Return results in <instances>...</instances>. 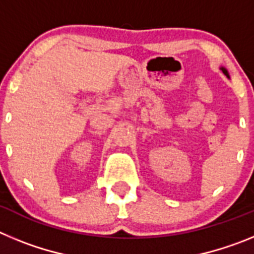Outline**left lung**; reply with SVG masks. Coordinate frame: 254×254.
<instances>
[{
    "instance_id": "1",
    "label": "left lung",
    "mask_w": 254,
    "mask_h": 254,
    "mask_svg": "<svg viewBox=\"0 0 254 254\" xmlns=\"http://www.w3.org/2000/svg\"><path fill=\"white\" fill-rule=\"evenodd\" d=\"M221 69H223V72H224V73H225V75H226V76H228V77H229V73H228V71H226V69H225V68H223V67H221Z\"/></svg>"
}]
</instances>
